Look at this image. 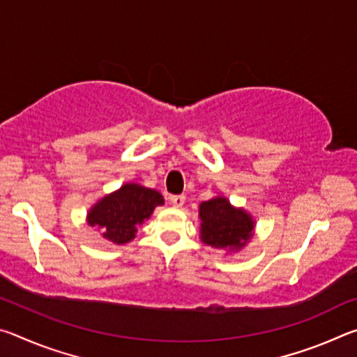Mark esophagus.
Here are the masks:
<instances>
[{"instance_id": "1", "label": "esophagus", "mask_w": 357, "mask_h": 357, "mask_svg": "<svg viewBox=\"0 0 357 357\" xmlns=\"http://www.w3.org/2000/svg\"><path fill=\"white\" fill-rule=\"evenodd\" d=\"M170 202L174 208H183V204L185 202V197L184 195H173L170 198Z\"/></svg>"}]
</instances>
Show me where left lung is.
Segmentation results:
<instances>
[{
	"mask_svg": "<svg viewBox=\"0 0 357 357\" xmlns=\"http://www.w3.org/2000/svg\"><path fill=\"white\" fill-rule=\"evenodd\" d=\"M200 238L215 249L241 250L253 236L252 215L231 206L225 197H214L200 204Z\"/></svg>",
	"mask_w": 357,
	"mask_h": 357,
	"instance_id": "left-lung-1",
	"label": "left lung"
}]
</instances>
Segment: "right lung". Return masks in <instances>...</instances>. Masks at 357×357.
Listing matches in <instances>:
<instances>
[{"label":"right lung","instance_id":"obj_1","mask_svg":"<svg viewBox=\"0 0 357 357\" xmlns=\"http://www.w3.org/2000/svg\"><path fill=\"white\" fill-rule=\"evenodd\" d=\"M160 204H164V197L157 190L128 183L96 203L86 220L88 225L99 228L107 241L121 245L135 238L137 227Z\"/></svg>","mask_w":357,"mask_h":357}]
</instances>
